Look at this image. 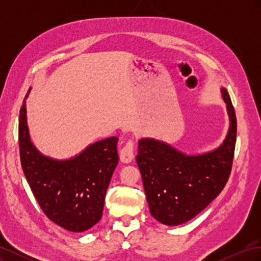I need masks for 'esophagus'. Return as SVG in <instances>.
<instances>
[{"label": "esophagus", "mask_w": 261, "mask_h": 261, "mask_svg": "<svg viewBox=\"0 0 261 261\" xmlns=\"http://www.w3.org/2000/svg\"><path fill=\"white\" fill-rule=\"evenodd\" d=\"M135 154H134V141L128 140L126 145L121 149L120 151V160L123 163H129Z\"/></svg>", "instance_id": "34e87169"}]
</instances>
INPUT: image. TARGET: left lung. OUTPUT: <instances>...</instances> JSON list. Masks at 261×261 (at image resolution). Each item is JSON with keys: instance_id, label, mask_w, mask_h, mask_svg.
I'll return each instance as SVG.
<instances>
[{"instance_id": "left-lung-1", "label": "left lung", "mask_w": 261, "mask_h": 261, "mask_svg": "<svg viewBox=\"0 0 261 261\" xmlns=\"http://www.w3.org/2000/svg\"><path fill=\"white\" fill-rule=\"evenodd\" d=\"M230 117L226 137L212 151L189 155L153 138L138 141L136 161L150 213L162 224H183L222 192L230 177L236 143V116L225 88H221Z\"/></svg>"}]
</instances>
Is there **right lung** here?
Instances as JSON below:
<instances>
[{"label": "right lung", "instance_id": "1", "mask_svg": "<svg viewBox=\"0 0 261 261\" xmlns=\"http://www.w3.org/2000/svg\"><path fill=\"white\" fill-rule=\"evenodd\" d=\"M25 100L19 114V151L35 198L61 227L70 232L89 230L102 217L107 189L118 163V138L96 141L68 160L45 156L30 140Z\"/></svg>", "mask_w": 261, "mask_h": 261}]
</instances>
